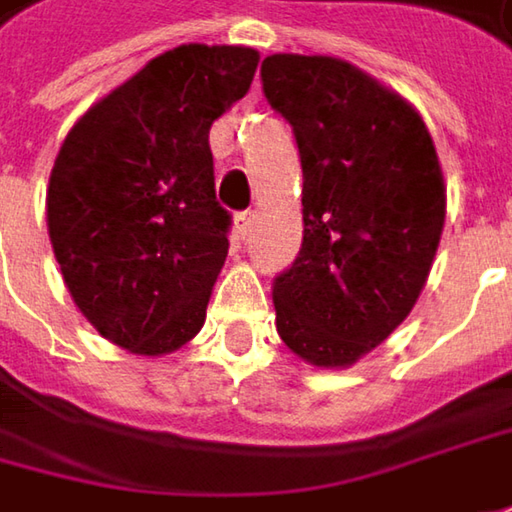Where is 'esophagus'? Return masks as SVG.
<instances>
[{
	"label": "esophagus",
	"instance_id": "obj_1",
	"mask_svg": "<svg viewBox=\"0 0 512 512\" xmlns=\"http://www.w3.org/2000/svg\"><path fill=\"white\" fill-rule=\"evenodd\" d=\"M250 230H253V213H239V216H236V236L244 239Z\"/></svg>",
	"mask_w": 512,
	"mask_h": 512
}]
</instances>
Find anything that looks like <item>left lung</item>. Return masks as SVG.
Here are the masks:
<instances>
[{
	"label": "left lung",
	"mask_w": 512,
	"mask_h": 512,
	"mask_svg": "<svg viewBox=\"0 0 512 512\" xmlns=\"http://www.w3.org/2000/svg\"><path fill=\"white\" fill-rule=\"evenodd\" d=\"M262 91L305 178L302 247L273 279L276 331L314 366H351L426 285L447 216L441 164L421 115L343 60L265 57Z\"/></svg>",
	"instance_id": "1"
}]
</instances>
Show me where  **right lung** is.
I'll return each instance as SVG.
<instances>
[{
	"label": "right lung",
	"mask_w": 512,
	"mask_h": 512,
	"mask_svg": "<svg viewBox=\"0 0 512 512\" xmlns=\"http://www.w3.org/2000/svg\"><path fill=\"white\" fill-rule=\"evenodd\" d=\"M256 65L253 48L178 45L65 138L48 236L77 308L120 348L167 354L204 325L233 224L216 201L210 126Z\"/></svg>",
	"instance_id": "obj_1"
}]
</instances>
